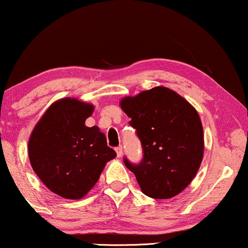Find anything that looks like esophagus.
I'll return each instance as SVG.
<instances>
[{
  "label": "esophagus",
  "mask_w": 248,
  "mask_h": 248,
  "mask_svg": "<svg viewBox=\"0 0 248 248\" xmlns=\"http://www.w3.org/2000/svg\"><path fill=\"white\" fill-rule=\"evenodd\" d=\"M115 152H117V155L119 156V158H120V156L122 155V146L119 145V146L115 147Z\"/></svg>",
  "instance_id": "esophagus-1"
}]
</instances>
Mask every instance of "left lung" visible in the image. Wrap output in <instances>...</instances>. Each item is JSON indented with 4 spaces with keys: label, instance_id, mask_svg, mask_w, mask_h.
Here are the masks:
<instances>
[{
    "label": "left lung",
    "instance_id": "1",
    "mask_svg": "<svg viewBox=\"0 0 248 248\" xmlns=\"http://www.w3.org/2000/svg\"><path fill=\"white\" fill-rule=\"evenodd\" d=\"M121 108L142 144L139 164L124 162L136 176L143 193L168 199L191 183L203 155L202 121L197 111L173 90L155 87L126 97Z\"/></svg>",
    "mask_w": 248,
    "mask_h": 248
}]
</instances>
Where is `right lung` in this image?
I'll use <instances>...</instances> for the list:
<instances>
[{
	"instance_id": "add662e5",
	"label": "right lung",
	"mask_w": 248,
	"mask_h": 248,
	"mask_svg": "<svg viewBox=\"0 0 248 248\" xmlns=\"http://www.w3.org/2000/svg\"><path fill=\"white\" fill-rule=\"evenodd\" d=\"M93 106L65 98L50 106L34 128L28 156L49 190L66 199H80L95 186L105 164L117 156L98 127H87Z\"/></svg>"
}]
</instances>
